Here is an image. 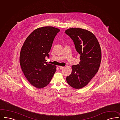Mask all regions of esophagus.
Masks as SVG:
<instances>
[{
	"instance_id": "34e87169",
	"label": "esophagus",
	"mask_w": 120,
	"mask_h": 120,
	"mask_svg": "<svg viewBox=\"0 0 120 120\" xmlns=\"http://www.w3.org/2000/svg\"><path fill=\"white\" fill-rule=\"evenodd\" d=\"M59 68L60 69H63V68H64V67L59 66Z\"/></svg>"
}]
</instances>
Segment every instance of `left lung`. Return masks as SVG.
I'll use <instances>...</instances> for the list:
<instances>
[{
    "instance_id": "left-lung-1",
    "label": "left lung",
    "mask_w": 120,
    "mask_h": 120,
    "mask_svg": "<svg viewBox=\"0 0 120 120\" xmlns=\"http://www.w3.org/2000/svg\"><path fill=\"white\" fill-rule=\"evenodd\" d=\"M73 40L80 54L79 64L72 65L71 74L66 80L71 87L80 89L85 86L97 73L101 59V52L96 36L90 31L79 28H71L64 32Z\"/></svg>"
}]
</instances>
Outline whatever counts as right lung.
<instances>
[{
	"label": "right lung",
	"instance_id": "right-lung-1",
	"mask_svg": "<svg viewBox=\"0 0 120 120\" xmlns=\"http://www.w3.org/2000/svg\"><path fill=\"white\" fill-rule=\"evenodd\" d=\"M60 31L53 27L38 28L27 37L21 50L19 61L24 75L38 89L49 84L56 67L46 62L55 36Z\"/></svg>",
	"mask_w": 120,
	"mask_h": 120
}]
</instances>
